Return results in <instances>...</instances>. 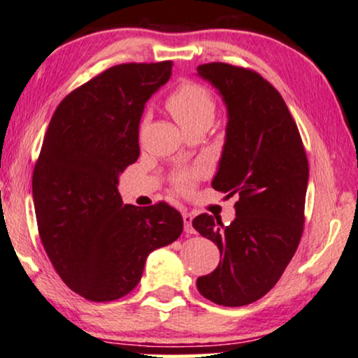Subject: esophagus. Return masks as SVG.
Instances as JSON below:
<instances>
[{
	"mask_svg": "<svg viewBox=\"0 0 358 358\" xmlns=\"http://www.w3.org/2000/svg\"><path fill=\"white\" fill-rule=\"evenodd\" d=\"M183 225H185L186 234H194L193 214H191V213H183Z\"/></svg>",
	"mask_w": 358,
	"mask_h": 358,
	"instance_id": "34e87169",
	"label": "esophagus"
}]
</instances>
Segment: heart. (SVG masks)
Listing matches in <instances>:
<instances>
[{
	"instance_id": "b5f03b06",
	"label": "heart",
	"mask_w": 358,
	"mask_h": 358,
	"mask_svg": "<svg viewBox=\"0 0 358 358\" xmlns=\"http://www.w3.org/2000/svg\"><path fill=\"white\" fill-rule=\"evenodd\" d=\"M165 107L181 129H186L199 123H213L215 99L206 85L194 83V80H185L169 95ZM199 175V169L181 172L173 178V183L180 191H188L193 188Z\"/></svg>"
}]
</instances>
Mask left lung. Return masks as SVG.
Segmentation results:
<instances>
[{"mask_svg":"<svg viewBox=\"0 0 358 358\" xmlns=\"http://www.w3.org/2000/svg\"><path fill=\"white\" fill-rule=\"evenodd\" d=\"M222 95L227 129L213 188L238 194L236 217L201 214L193 227L214 241L217 268L196 280L199 294L224 306H243L278 284L294 258L305 222L308 159L282 95L263 76L227 63L198 66Z\"/></svg>","mask_w":358,"mask_h":358,"instance_id":"obj_1","label":"left lung"}]
</instances>
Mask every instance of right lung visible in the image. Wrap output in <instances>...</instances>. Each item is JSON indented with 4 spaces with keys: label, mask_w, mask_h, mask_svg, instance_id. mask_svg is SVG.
I'll return each instance as SVG.
<instances>
[{
    "label": "right lung",
    "mask_w": 358,
    "mask_h": 358,
    "mask_svg": "<svg viewBox=\"0 0 358 358\" xmlns=\"http://www.w3.org/2000/svg\"><path fill=\"white\" fill-rule=\"evenodd\" d=\"M172 62L112 66L55 110L32 175L38 235L53 268L92 301L138 285L150 251L173 243L183 219L167 203L123 204L118 177L139 157V122Z\"/></svg>",
    "instance_id": "1"
}]
</instances>
